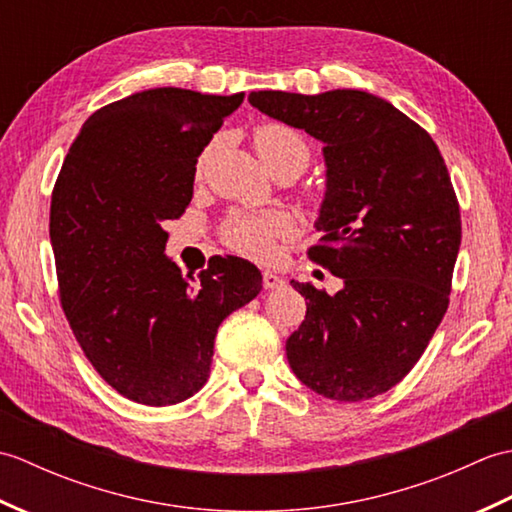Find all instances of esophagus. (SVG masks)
I'll use <instances>...</instances> for the list:
<instances>
[{"label":"esophagus","instance_id":"esophagus-1","mask_svg":"<svg viewBox=\"0 0 512 512\" xmlns=\"http://www.w3.org/2000/svg\"><path fill=\"white\" fill-rule=\"evenodd\" d=\"M284 286V279H281L277 273H270V270H266L264 273V288L266 290H277Z\"/></svg>","mask_w":512,"mask_h":512}]
</instances>
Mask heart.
Returning a JSON list of instances; mask_svg holds the SVG:
<instances>
[{
  "mask_svg": "<svg viewBox=\"0 0 512 512\" xmlns=\"http://www.w3.org/2000/svg\"><path fill=\"white\" fill-rule=\"evenodd\" d=\"M253 147L259 160L277 173L292 171L295 176L310 165L312 149L310 143L295 127L284 123H262L253 129ZM209 149L198 158V173H202ZM290 228V220L281 213H264V215H248L237 213L231 215L222 226V242L233 248L235 253L244 257L262 259L268 257L273 250V237L286 233Z\"/></svg>",
  "mask_w": 512,
  "mask_h": 512,
  "instance_id": "obj_1",
  "label": "heart"
}]
</instances>
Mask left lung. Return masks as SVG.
<instances>
[{
	"label": "left lung",
	"mask_w": 512,
	"mask_h": 512,
	"mask_svg": "<svg viewBox=\"0 0 512 512\" xmlns=\"http://www.w3.org/2000/svg\"><path fill=\"white\" fill-rule=\"evenodd\" d=\"M259 112L323 143L328 191L308 257L343 279L310 284L286 341L292 372L317 394L358 402L398 385L449 308L462 220L438 145L394 105L361 90L250 92Z\"/></svg>",
	"instance_id": "left-lung-1"
}]
</instances>
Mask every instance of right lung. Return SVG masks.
<instances>
[{
  "label": "right lung",
  "instance_id": "add662e5",
  "mask_svg": "<svg viewBox=\"0 0 512 512\" xmlns=\"http://www.w3.org/2000/svg\"><path fill=\"white\" fill-rule=\"evenodd\" d=\"M244 94L156 88L96 110L52 189L59 299L83 354L118 394L167 407L200 391L220 323L262 290L246 259L195 277L165 257L167 220L193 198L195 162Z\"/></svg>",
  "mask_w": 512,
  "mask_h": 512
}]
</instances>
